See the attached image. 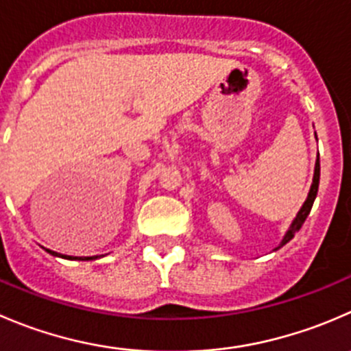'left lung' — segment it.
Returning <instances> with one entry per match:
<instances>
[{
	"label": "left lung",
	"instance_id": "left-lung-1",
	"mask_svg": "<svg viewBox=\"0 0 351 351\" xmlns=\"http://www.w3.org/2000/svg\"><path fill=\"white\" fill-rule=\"evenodd\" d=\"M317 137V135H315ZM319 178H321V162H319V154H317V159H315V168H314V178H312V185H311V190H308V195L307 199H305L304 206L300 207V210L297 213V216H295V219L291 221L290 228L287 230V233H285L283 240L280 241V245H278L274 250H278V248H281L283 245H287L288 241L291 240V238L295 237V233H297L298 230L302 228V224L305 223V219H307V216L311 214V209L312 206H314V200L315 197H317V190H319Z\"/></svg>",
	"mask_w": 351,
	"mask_h": 351
}]
</instances>
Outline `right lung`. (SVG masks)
Here are the masks:
<instances>
[{
	"instance_id": "obj_1",
	"label": "right lung",
	"mask_w": 351,
	"mask_h": 351,
	"mask_svg": "<svg viewBox=\"0 0 351 351\" xmlns=\"http://www.w3.org/2000/svg\"><path fill=\"white\" fill-rule=\"evenodd\" d=\"M46 252H49L51 255H56V257L70 258V261H96V258H99V257H97V255H94V257H71V255H63V254H58V252H54V250H49V248H46Z\"/></svg>"
}]
</instances>
